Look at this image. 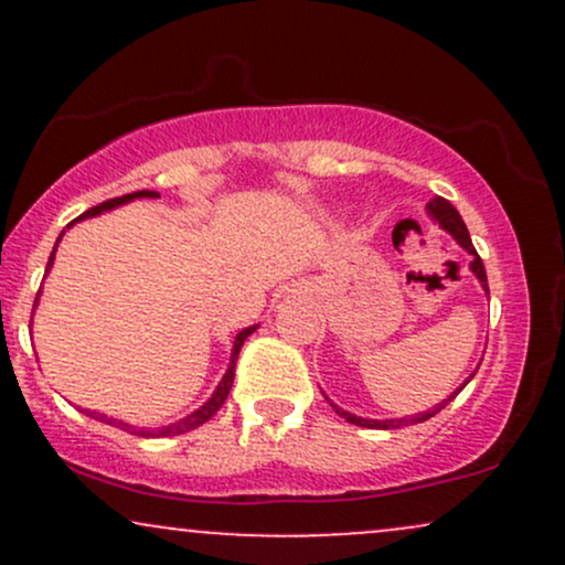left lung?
<instances>
[{"label": "left lung", "mask_w": 565, "mask_h": 565, "mask_svg": "<svg viewBox=\"0 0 565 565\" xmlns=\"http://www.w3.org/2000/svg\"><path fill=\"white\" fill-rule=\"evenodd\" d=\"M425 210H427V217H430L433 223H438L440 228H444L446 233H449V236L454 238V242H457L459 246H462V249L468 252V255H472V263H470L472 276L478 278V284H481L486 295H489V281H486V268H483V260H481V257H478L476 246H472V238H470V233H468V225H465V220L459 217V212L454 210V206L449 204V201L440 199V196H436V199L427 201ZM478 366H481V364H478ZM476 372H478V369H476ZM476 372H472L470 377L462 382V387L468 385V382H470L472 377H476ZM462 387H457V391H454V393L449 395V398H444V401H440V404H436L433 408H427V412L412 414V417H401V419H366V417H359V414H350V412H345V408H340L337 404H332V398H327V401H329V404H332V408H334L337 414H340L342 419H348L350 425L372 427V430H395V427L417 425V423H425V419L436 417V414L440 412V408H444L446 404H449V401L457 398V395H459V391H462Z\"/></svg>", "instance_id": "obj_1"}]
</instances>
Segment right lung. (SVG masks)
Instances as JSON below:
<instances>
[{
	"label": "right lung",
	"mask_w": 565,
	"mask_h": 565,
	"mask_svg": "<svg viewBox=\"0 0 565 565\" xmlns=\"http://www.w3.org/2000/svg\"><path fill=\"white\" fill-rule=\"evenodd\" d=\"M135 199H159V193H157V191H135V193H127V196L108 199V201H103V204L93 206V210L84 212V215H79V217L74 220V223H79V220H87V217H95V215H103V212H111V210H116V206L129 204V201H135ZM74 223H68V228H71V225H74ZM63 233H66V231H63ZM63 233H61V236H57V242H61V238H63ZM55 249H57V244L53 246V255H50L47 274H50V268H53ZM39 295H42V291H39ZM39 295H36V300H34V308L39 305ZM257 327H260V323H252V327H246V329H242V332L236 334V340H233V350H231V364H228V369H225L223 380L217 382L215 393L210 395V401H206L204 406H199L196 412H191V414H188V417L178 419V423L161 425V427H138V425H129V423H125V419H114V417H108V414L89 412V408H79V412L87 414V417L97 419V423L114 425V427H119V430H127V433H132V436H142V438H164V436H180V433L196 430V427H199V425H204L206 419L215 417V414L220 412V406H223V404H225V398H228L231 385H233V369H236V359H238V350H242L244 340H246V337H249L252 332H255Z\"/></svg>",
	"instance_id": "1"
}]
</instances>
